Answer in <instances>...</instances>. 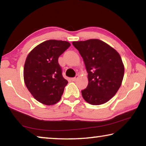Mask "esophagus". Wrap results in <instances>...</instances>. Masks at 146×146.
<instances>
[{"mask_svg":"<svg viewBox=\"0 0 146 146\" xmlns=\"http://www.w3.org/2000/svg\"><path fill=\"white\" fill-rule=\"evenodd\" d=\"M78 77H79L78 75H76L75 76V77H73V78H71V80H72V81H76V80H77V79L78 78Z\"/></svg>","mask_w":146,"mask_h":146,"instance_id":"obj_1","label":"esophagus"}]
</instances>
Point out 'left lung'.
<instances>
[{
	"instance_id": "1",
	"label": "left lung",
	"mask_w": 146,
	"mask_h": 146,
	"mask_svg": "<svg viewBox=\"0 0 146 146\" xmlns=\"http://www.w3.org/2000/svg\"><path fill=\"white\" fill-rule=\"evenodd\" d=\"M84 62L88 85L82 90L84 99L91 105L108 102L119 90L124 66L117 51L98 39L73 42Z\"/></svg>"
}]
</instances>
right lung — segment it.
Wrapping results in <instances>:
<instances>
[{"label":"right lung","mask_w":146,"mask_h":146,"mask_svg":"<svg viewBox=\"0 0 146 146\" xmlns=\"http://www.w3.org/2000/svg\"><path fill=\"white\" fill-rule=\"evenodd\" d=\"M70 46L67 41L48 40L36 46L27 56L24 82L39 102L50 106L60 100L68 82L62 75L58 58Z\"/></svg>","instance_id":"right-lung-1"}]
</instances>
